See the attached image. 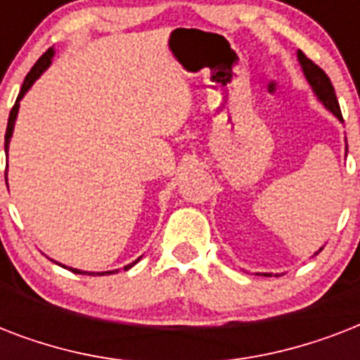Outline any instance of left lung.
I'll return each mask as SVG.
<instances>
[{
    "label": "left lung",
    "mask_w": 360,
    "mask_h": 360,
    "mask_svg": "<svg viewBox=\"0 0 360 360\" xmlns=\"http://www.w3.org/2000/svg\"><path fill=\"white\" fill-rule=\"evenodd\" d=\"M297 59H299V65H301L302 69V75H304V78H307V82L310 84V87H312L314 95H316V98H318L319 103L323 104L325 108L329 110L330 114L335 115L336 120L340 121V123H344V120H342V112H340V104H338V101H336V93H335V87H333V84H330L329 76L325 75L323 70L319 69L318 65L312 63L310 59L304 56V53L301 52V50H297ZM346 155H347V140H346ZM323 250V246L319 248L316 254H319V252ZM314 254V256H316ZM263 276H273L271 273H262ZM278 276V274H276Z\"/></svg>",
    "instance_id": "1"
}]
</instances>
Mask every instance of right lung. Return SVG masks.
Returning a JSON list of instances; mask_svg holds the SVG:
<instances>
[{"instance_id": "add662e5", "label": "right lung", "mask_w": 360, "mask_h": 360, "mask_svg": "<svg viewBox=\"0 0 360 360\" xmlns=\"http://www.w3.org/2000/svg\"><path fill=\"white\" fill-rule=\"evenodd\" d=\"M53 53H56V52H53V48H50L48 52L42 53L41 59H39V61H37L35 65H33V69H31L30 72H27V76H25L24 84H22V89H20L18 98H16V103H14L13 110H11V114H8L7 132H5V153H7V155H8V143H11V138H13V132H14V123H16V117H18L20 101H22L25 93L30 91L31 87H33V84H35V82L39 80V78H41L42 72H44V70H46L48 67H50V65H52ZM140 259H141V256L138 257L136 262L129 263V265H124V269L134 267L136 263L140 262ZM52 262H53V259H52ZM53 263H58V265H61V267H63V269H69V271H72V273H76V274H89V276H97V274H98V276H103V274H114V273H117V269H115V271H103V273H91V271H82V269L67 267V265H63V263H59V262H53Z\"/></svg>"}]
</instances>
